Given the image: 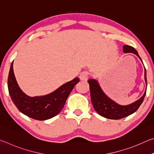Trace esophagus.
Returning <instances> with one entry per match:
<instances>
[{
    "instance_id": "1",
    "label": "esophagus",
    "mask_w": 154,
    "mask_h": 154,
    "mask_svg": "<svg viewBox=\"0 0 154 154\" xmlns=\"http://www.w3.org/2000/svg\"><path fill=\"white\" fill-rule=\"evenodd\" d=\"M88 77H89V74H88V72H83L82 73H81L79 75V79L82 82H85L88 79Z\"/></svg>"
}]
</instances>
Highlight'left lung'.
<instances>
[{"label": "left lung", "instance_id": "left-lung-1", "mask_svg": "<svg viewBox=\"0 0 154 154\" xmlns=\"http://www.w3.org/2000/svg\"><path fill=\"white\" fill-rule=\"evenodd\" d=\"M123 51L124 53H132L139 57L141 60V58L138 54L137 51L134 48L124 45L123 47ZM145 81L146 83V89H147V77H146V70L145 69ZM90 85L91 100L95 111L104 118L111 119H119L130 116L136 111L140 105H141L144 100L146 90L143 95L139 100L128 105H120L116 103L115 101L108 97L96 79H90L88 80Z\"/></svg>", "mask_w": 154, "mask_h": 154}]
</instances>
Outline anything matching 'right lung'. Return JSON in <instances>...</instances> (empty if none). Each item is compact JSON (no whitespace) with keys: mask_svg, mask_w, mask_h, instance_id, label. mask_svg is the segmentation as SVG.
I'll return each instance as SVG.
<instances>
[{"mask_svg":"<svg viewBox=\"0 0 154 154\" xmlns=\"http://www.w3.org/2000/svg\"><path fill=\"white\" fill-rule=\"evenodd\" d=\"M12 62L8 77L11 98L21 113L36 120H46L58 115L64 106L68 96L79 82L78 77L64 83L53 92L40 96H28L20 89L15 79Z\"/></svg>","mask_w":154,"mask_h":154,"instance_id":"right-lung-1","label":"right lung"}]
</instances>
